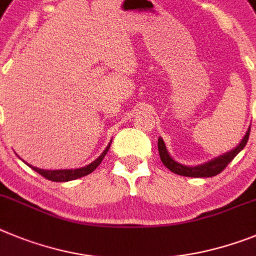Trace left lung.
Segmentation results:
<instances>
[{"label":"left lung","instance_id":"1","mask_svg":"<svg viewBox=\"0 0 256 256\" xmlns=\"http://www.w3.org/2000/svg\"><path fill=\"white\" fill-rule=\"evenodd\" d=\"M248 135H250V128H248V132H246V135L244 136L242 142L237 145L234 150L223 154V156H218V158H214L210 162H206L204 163V164L200 166H195V167L182 166L180 164V163H177L176 160H172L171 156H170V154H168L167 149H166L164 142L162 140V138L158 139V152H160V160H162L163 164H164L170 171L174 172V174L186 177H213L217 176L218 174H220V172L228 166V163L234 160V156L245 148L246 142H248Z\"/></svg>","mask_w":256,"mask_h":256}]
</instances>
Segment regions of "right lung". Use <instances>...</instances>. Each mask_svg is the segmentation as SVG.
<instances>
[{
  "instance_id": "obj_1",
  "label": "right lung",
  "mask_w": 256,
  "mask_h": 256,
  "mask_svg": "<svg viewBox=\"0 0 256 256\" xmlns=\"http://www.w3.org/2000/svg\"><path fill=\"white\" fill-rule=\"evenodd\" d=\"M110 145H108L107 148H106V150L103 152V153L100 154V156H98L96 160H94V162H92L90 164L85 166V167H82V168H78V170H56V171H47V170H42V168H36V167H33V166H29V164L28 166L33 168L34 171L38 172L39 174H42L44 178L50 180V181H56V182H66V181H71V180L80 178V177L86 176V174H92V172H93L94 170H96V168L100 164V162L103 160V158L106 156V154H107L108 149H110Z\"/></svg>"
}]
</instances>
